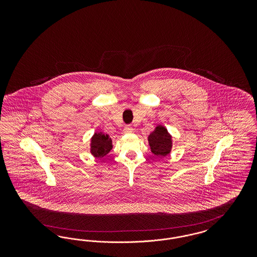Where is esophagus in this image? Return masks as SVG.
I'll return each instance as SVG.
<instances>
[{"label": "esophagus", "instance_id": "esophagus-1", "mask_svg": "<svg viewBox=\"0 0 257 257\" xmlns=\"http://www.w3.org/2000/svg\"><path fill=\"white\" fill-rule=\"evenodd\" d=\"M124 132L125 133H131V132H133V128L131 126H125L124 127Z\"/></svg>", "mask_w": 257, "mask_h": 257}]
</instances>
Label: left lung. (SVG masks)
Returning a JSON list of instances; mask_svg holds the SVG:
<instances>
[{"label":"left lung","mask_w":257,"mask_h":257,"mask_svg":"<svg viewBox=\"0 0 257 257\" xmlns=\"http://www.w3.org/2000/svg\"><path fill=\"white\" fill-rule=\"evenodd\" d=\"M148 142L151 151L156 156H165L171 149V137L167 129L163 126H157L156 129L148 136Z\"/></svg>","instance_id":"1"}]
</instances>
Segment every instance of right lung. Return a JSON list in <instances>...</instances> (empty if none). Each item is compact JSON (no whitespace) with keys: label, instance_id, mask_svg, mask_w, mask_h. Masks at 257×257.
I'll return each mask as SVG.
<instances>
[{"label":"right lung","instance_id":"obj_1","mask_svg":"<svg viewBox=\"0 0 257 257\" xmlns=\"http://www.w3.org/2000/svg\"><path fill=\"white\" fill-rule=\"evenodd\" d=\"M111 147V140L108 134L95 133L91 139V153L95 157L106 156Z\"/></svg>","mask_w":257,"mask_h":257}]
</instances>
